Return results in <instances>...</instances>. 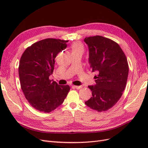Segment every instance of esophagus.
Here are the masks:
<instances>
[{
    "instance_id": "34e87169",
    "label": "esophagus",
    "mask_w": 148,
    "mask_h": 148,
    "mask_svg": "<svg viewBox=\"0 0 148 148\" xmlns=\"http://www.w3.org/2000/svg\"><path fill=\"white\" fill-rule=\"evenodd\" d=\"M73 87L75 88H76V89H81V88H82V86H73Z\"/></svg>"
}]
</instances>
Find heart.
<instances>
[{
  "instance_id": "b5f03b06",
  "label": "heart",
  "mask_w": 148,
  "mask_h": 148,
  "mask_svg": "<svg viewBox=\"0 0 148 148\" xmlns=\"http://www.w3.org/2000/svg\"><path fill=\"white\" fill-rule=\"evenodd\" d=\"M71 51L73 52H78V51H82L83 52L84 51V47L83 44L80 42H73L71 46Z\"/></svg>"
}]
</instances>
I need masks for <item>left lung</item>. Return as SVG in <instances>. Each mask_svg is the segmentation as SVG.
Listing matches in <instances>:
<instances>
[{"label": "left lung", "mask_w": 148, "mask_h": 148, "mask_svg": "<svg viewBox=\"0 0 148 148\" xmlns=\"http://www.w3.org/2000/svg\"><path fill=\"white\" fill-rule=\"evenodd\" d=\"M89 49V63L96 71V84L89 86L92 97L85 102L97 112L109 110L122 96L128 75L127 57L119 44L101 36L85 38Z\"/></svg>", "instance_id": "1"}]
</instances>
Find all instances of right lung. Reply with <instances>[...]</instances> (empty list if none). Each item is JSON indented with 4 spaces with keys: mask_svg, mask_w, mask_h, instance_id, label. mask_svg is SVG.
<instances>
[{
    "mask_svg": "<svg viewBox=\"0 0 148 148\" xmlns=\"http://www.w3.org/2000/svg\"><path fill=\"white\" fill-rule=\"evenodd\" d=\"M69 41L47 38L26 49L20 60L18 73L25 98L35 109L50 112L60 106L70 91L69 85H59L49 79L55 58L66 47Z\"/></svg>",
    "mask_w": 148,
    "mask_h": 148,
    "instance_id": "add662e5",
    "label": "right lung"
}]
</instances>
